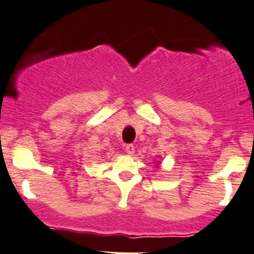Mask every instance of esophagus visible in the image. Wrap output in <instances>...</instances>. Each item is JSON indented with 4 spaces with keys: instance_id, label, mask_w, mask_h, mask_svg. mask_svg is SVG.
I'll list each match as a JSON object with an SVG mask.
<instances>
[{
    "instance_id": "obj_1",
    "label": "esophagus",
    "mask_w": 254,
    "mask_h": 254,
    "mask_svg": "<svg viewBox=\"0 0 254 254\" xmlns=\"http://www.w3.org/2000/svg\"><path fill=\"white\" fill-rule=\"evenodd\" d=\"M125 150H126V153L129 154V155H133L134 151H135V147L133 144H127L126 148H125Z\"/></svg>"
}]
</instances>
